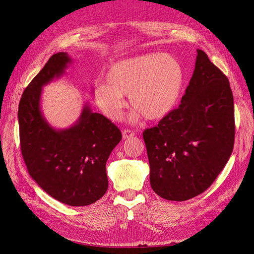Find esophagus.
<instances>
[{
  "label": "esophagus",
  "mask_w": 254,
  "mask_h": 254,
  "mask_svg": "<svg viewBox=\"0 0 254 254\" xmlns=\"http://www.w3.org/2000/svg\"><path fill=\"white\" fill-rule=\"evenodd\" d=\"M134 131L132 130H129V129H124L123 130V139H130V137H133L134 136Z\"/></svg>",
  "instance_id": "34e87169"
}]
</instances>
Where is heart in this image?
Here are the masks:
<instances>
[{"instance_id": "1", "label": "heart", "mask_w": 254, "mask_h": 254, "mask_svg": "<svg viewBox=\"0 0 254 254\" xmlns=\"http://www.w3.org/2000/svg\"><path fill=\"white\" fill-rule=\"evenodd\" d=\"M107 82H99L94 98L99 109L112 121L123 117L125 95L144 117L156 121L167 117L177 106L184 83V70L176 57L163 53H148L113 64Z\"/></svg>"}]
</instances>
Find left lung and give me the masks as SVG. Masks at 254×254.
Returning a JSON list of instances; mask_svg holds the SVG:
<instances>
[{
    "label": "left lung",
    "instance_id": "8db88e82",
    "mask_svg": "<svg viewBox=\"0 0 254 254\" xmlns=\"http://www.w3.org/2000/svg\"><path fill=\"white\" fill-rule=\"evenodd\" d=\"M197 54L180 106L143 132L151 189L172 201L189 200L209 189L234 146L229 79L203 51L197 50Z\"/></svg>",
    "mask_w": 254,
    "mask_h": 254
}]
</instances>
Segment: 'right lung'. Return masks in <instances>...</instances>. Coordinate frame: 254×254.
<instances>
[{
	"mask_svg": "<svg viewBox=\"0 0 254 254\" xmlns=\"http://www.w3.org/2000/svg\"><path fill=\"white\" fill-rule=\"evenodd\" d=\"M68 64L66 53L54 54L23 92L18 110L20 145L38 186L60 202L83 206L97 201L108 190L106 162L122 133L88 106L70 128L56 130L48 124L40 109L42 87L63 75Z\"/></svg>",
	"mask_w": 254,
	"mask_h": 254,
	"instance_id": "obj_1",
	"label": "right lung"
}]
</instances>
